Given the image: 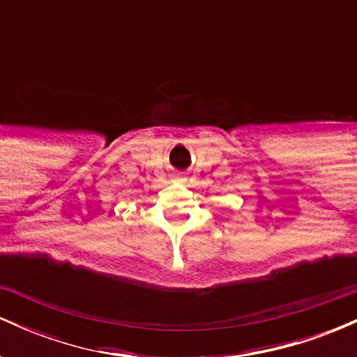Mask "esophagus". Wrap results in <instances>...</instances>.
Segmentation results:
<instances>
[{"mask_svg": "<svg viewBox=\"0 0 357 357\" xmlns=\"http://www.w3.org/2000/svg\"><path fill=\"white\" fill-rule=\"evenodd\" d=\"M171 178L174 179V181H179V183H184L186 181V178H184L183 173H179V171H174L173 174H171Z\"/></svg>", "mask_w": 357, "mask_h": 357, "instance_id": "esophagus-1", "label": "esophagus"}]
</instances>
